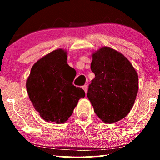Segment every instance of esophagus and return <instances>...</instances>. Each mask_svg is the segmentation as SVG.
<instances>
[{
	"label": "esophagus",
	"mask_w": 160,
	"mask_h": 160,
	"mask_svg": "<svg viewBox=\"0 0 160 160\" xmlns=\"http://www.w3.org/2000/svg\"><path fill=\"white\" fill-rule=\"evenodd\" d=\"M83 90H84V91L85 92V93L87 92V91H88V86H87L86 85H83L82 86V88Z\"/></svg>",
	"instance_id": "obj_1"
}]
</instances>
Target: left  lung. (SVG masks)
Segmentation results:
<instances>
[{"mask_svg":"<svg viewBox=\"0 0 160 160\" xmlns=\"http://www.w3.org/2000/svg\"><path fill=\"white\" fill-rule=\"evenodd\" d=\"M91 70L95 78L87 96L94 113L105 123H113L128 114L138 91V75L123 53L102 47L92 54Z\"/></svg>","mask_w":160,"mask_h":160,"instance_id":"left-lung-1","label":"left lung"}]
</instances>
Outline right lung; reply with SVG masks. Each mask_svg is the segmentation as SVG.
Listing matches in <instances>:
<instances>
[{
	"label": "right lung",
	"instance_id": "add662e5",
	"mask_svg": "<svg viewBox=\"0 0 160 160\" xmlns=\"http://www.w3.org/2000/svg\"><path fill=\"white\" fill-rule=\"evenodd\" d=\"M68 51L58 48L39 59L26 81L29 99L47 122L63 123L85 93L72 85L73 68L67 63Z\"/></svg>",
	"mask_w": 160,
	"mask_h": 160
}]
</instances>
